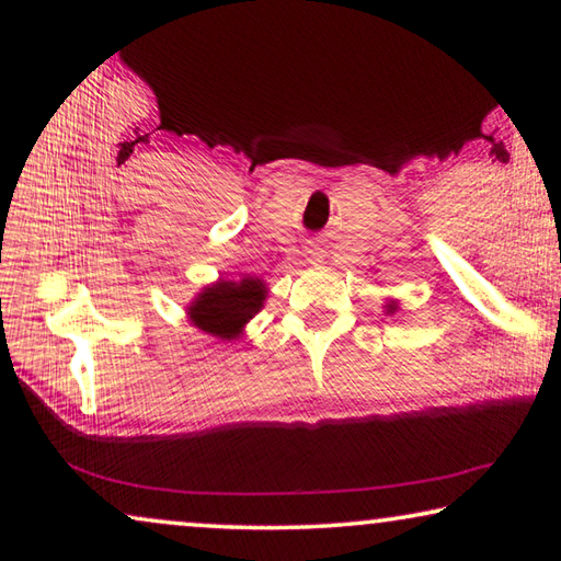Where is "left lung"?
<instances>
[{"label": "left lung", "mask_w": 561, "mask_h": 561, "mask_svg": "<svg viewBox=\"0 0 561 561\" xmlns=\"http://www.w3.org/2000/svg\"><path fill=\"white\" fill-rule=\"evenodd\" d=\"M398 299H388L386 304H383V311H386V317H393V314H398Z\"/></svg>", "instance_id": "left-lung-1"}]
</instances>
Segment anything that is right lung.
Instances as JSON below:
<instances>
[{"label": "right lung", "mask_w": 561, "mask_h": 561, "mask_svg": "<svg viewBox=\"0 0 561 561\" xmlns=\"http://www.w3.org/2000/svg\"><path fill=\"white\" fill-rule=\"evenodd\" d=\"M267 299V284L257 277L242 279H217L207 284L195 294V299L187 304V319L203 334L215 336L220 341H234L244 334V327L250 319L264 307Z\"/></svg>", "instance_id": "1"}]
</instances>
